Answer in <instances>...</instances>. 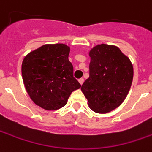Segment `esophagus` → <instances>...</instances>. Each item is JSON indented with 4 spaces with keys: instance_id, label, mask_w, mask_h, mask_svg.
<instances>
[{
    "instance_id": "34e87169",
    "label": "esophagus",
    "mask_w": 152,
    "mask_h": 152,
    "mask_svg": "<svg viewBox=\"0 0 152 152\" xmlns=\"http://www.w3.org/2000/svg\"><path fill=\"white\" fill-rule=\"evenodd\" d=\"M78 81H79V83H80V85H82L83 84V82H84V79L80 78V79H79V80H78Z\"/></svg>"
}]
</instances>
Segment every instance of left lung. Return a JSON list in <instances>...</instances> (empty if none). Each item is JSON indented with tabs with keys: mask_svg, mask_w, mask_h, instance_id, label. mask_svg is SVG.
<instances>
[{
	"mask_svg": "<svg viewBox=\"0 0 152 152\" xmlns=\"http://www.w3.org/2000/svg\"><path fill=\"white\" fill-rule=\"evenodd\" d=\"M90 76L81 86L89 107L108 113L121 105L133 80V66L117 46L99 44L89 51Z\"/></svg>",
	"mask_w": 152,
	"mask_h": 152,
	"instance_id": "8db88e82",
	"label": "left lung"
}]
</instances>
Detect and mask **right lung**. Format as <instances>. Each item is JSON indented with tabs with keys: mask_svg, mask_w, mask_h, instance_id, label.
<instances>
[{
	"mask_svg": "<svg viewBox=\"0 0 152 152\" xmlns=\"http://www.w3.org/2000/svg\"><path fill=\"white\" fill-rule=\"evenodd\" d=\"M69 53L70 46L66 44H46L23 59L21 74L25 88L32 102L46 111L63 107L72 91L80 87L73 76Z\"/></svg>",
	"mask_w": 152,
	"mask_h": 152,
	"instance_id": "obj_1",
	"label": "right lung"
}]
</instances>
